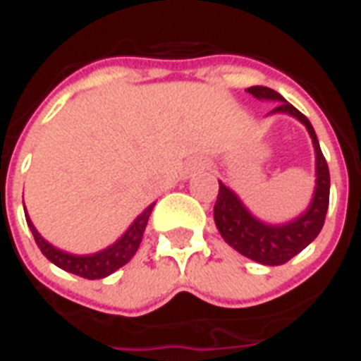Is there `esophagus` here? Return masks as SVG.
<instances>
[{
    "mask_svg": "<svg viewBox=\"0 0 361 361\" xmlns=\"http://www.w3.org/2000/svg\"><path fill=\"white\" fill-rule=\"evenodd\" d=\"M196 169H198V171H200V169H204V165H202V163H200V165L196 166Z\"/></svg>",
    "mask_w": 361,
    "mask_h": 361,
    "instance_id": "34e87169",
    "label": "esophagus"
}]
</instances>
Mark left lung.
Returning a JSON list of instances; mask_svg holds the SVG:
<instances>
[{
	"instance_id": "8db88e82",
	"label": "left lung",
	"mask_w": 361,
	"mask_h": 361,
	"mask_svg": "<svg viewBox=\"0 0 361 361\" xmlns=\"http://www.w3.org/2000/svg\"><path fill=\"white\" fill-rule=\"evenodd\" d=\"M246 92L259 101L279 102L277 108L268 115L286 114L305 124L316 152V187L310 204L299 216L284 224H268L251 213L235 190L218 181L220 189L214 204V224L224 240L240 255L255 260L259 264L281 266L305 250L319 235L321 227L325 224L330 196L329 165L321 152L314 126L298 108H293L283 95L269 87L251 86Z\"/></svg>"
}]
</instances>
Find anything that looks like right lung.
I'll use <instances>...</instances> for the list:
<instances>
[{"instance_id": "obj_1", "label": "right lung", "mask_w": 361, "mask_h": 361, "mask_svg": "<svg viewBox=\"0 0 361 361\" xmlns=\"http://www.w3.org/2000/svg\"><path fill=\"white\" fill-rule=\"evenodd\" d=\"M154 205H156V202L148 205L143 213L139 214L134 222L130 224L128 229H126L111 246L97 251V253H90V255H75V253H68V251L54 247L51 242L45 240L40 233L36 231L35 224L31 222V218L27 214V209L25 218L27 226H29V229L32 231V237H35L40 251L54 266H59V268L66 269V271H69V274L73 275H78V277L84 279H92L93 281V279L108 277V275H111L119 268H123L126 262H130V259L135 255L139 244L143 240L145 227H147L148 216L152 213Z\"/></svg>"}]
</instances>
